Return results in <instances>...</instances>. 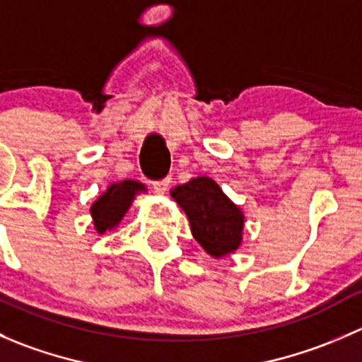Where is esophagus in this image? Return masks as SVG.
Here are the masks:
<instances>
[{"mask_svg":"<svg viewBox=\"0 0 362 362\" xmlns=\"http://www.w3.org/2000/svg\"><path fill=\"white\" fill-rule=\"evenodd\" d=\"M170 184H171V178H170V177L163 178V180L154 182V189H156V192H158V194H164V192L168 191V187H170Z\"/></svg>","mask_w":362,"mask_h":362,"instance_id":"obj_1","label":"esophagus"}]
</instances>
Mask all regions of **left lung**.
I'll return each instance as SVG.
<instances>
[{
    "label": "left lung",
    "instance_id": "left-lung-1",
    "mask_svg": "<svg viewBox=\"0 0 362 362\" xmlns=\"http://www.w3.org/2000/svg\"><path fill=\"white\" fill-rule=\"evenodd\" d=\"M171 198L185 211L192 236L211 257L221 259L242 245V210L211 178L198 177L177 185Z\"/></svg>",
    "mask_w": 362,
    "mask_h": 362
}]
</instances>
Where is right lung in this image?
Instances as JSON below:
<instances>
[{
    "instance_id": "add662e5",
    "label": "right lung",
    "mask_w": 362,
    "mask_h": 362,
    "mask_svg": "<svg viewBox=\"0 0 362 362\" xmlns=\"http://www.w3.org/2000/svg\"><path fill=\"white\" fill-rule=\"evenodd\" d=\"M138 192H145L144 184L136 180H122L119 184H112L98 198V202L93 203L90 215H93L94 228L100 235L119 226Z\"/></svg>"
}]
</instances>
